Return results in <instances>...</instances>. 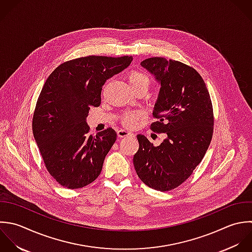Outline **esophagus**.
Segmentation results:
<instances>
[{"label":"esophagus","mask_w":252,"mask_h":252,"mask_svg":"<svg viewBox=\"0 0 252 252\" xmlns=\"http://www.w3.org/2000/svg\"><path fill=\"white\" fill-rule=\"evenodd\" d=\"M118 135H119V137H126V136H132L133 133L126 129H120V130H118Z\"/></svg>","instance_id":"obj_1"}]
</instances>
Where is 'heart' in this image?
Here are the masks:
<instances>
[{
    "label": "heart",
    "mask_w": 252,
    "mask_h": 252,
    "mask_svg": "<svg viewBox=\"0 0 252 252\" xmlns=\"http://www.w3.org/2000/svg\"><path fill=\"white\" fill-rule=\"evenodd\" d=\"M127 80L128 84L131 88V90H134L139 87H146L148 88L149 86V78L147 77L146 74L140 72V71H131L127 75ZM140 113L134 112V113H128L126 114L123 118V122L126 126H132L136 121L139 119Z\"/></svg>",
    "instance_id": "obj_1"
}]
</instances>
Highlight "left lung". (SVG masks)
Listing matches in <instances>:
<instances>
[{
    "label": "left lung",
    "instance_id": "obj_1",
    "mask_svg": "<svg viewBox=\"0 0 252 252\" xmlns=\"http://www.w3.org/2000/svg\"><path fill=\"white\" fill-rule=\"evenodd\" d=\"M160 85L151 125L167 134L158 146L137 135L138 151L133 165L139 179L149 188L168 191L182 185L203 159L213 135V108L200 74L192 67L165 58L140 63Z\"/></svg>",
    "mask_w": 252,
    "mask_h": 252
}]
</instances>
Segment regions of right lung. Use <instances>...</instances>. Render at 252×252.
Segmentation results:
<instances>
[{
  "label": "right lung",
  "mask_w": 252,
  "mask_h": 252,
  "mask_svg": "<svg viewBox=\"0 0 252 252\" xmlns=\"http://www.w3.org/2000/svg\"><path fill=\"white\" fill-rule=\"evenodd\" d=\"M132 57L88 56L59 65L39 95L32 130L50 175L63 187L75 189L94 182L117 139L109 127L88 134L86 118L101 103L106 80L126 68Z\"/></svg>",
  "instance_id": "right-lung-1"
}]
</instances>
